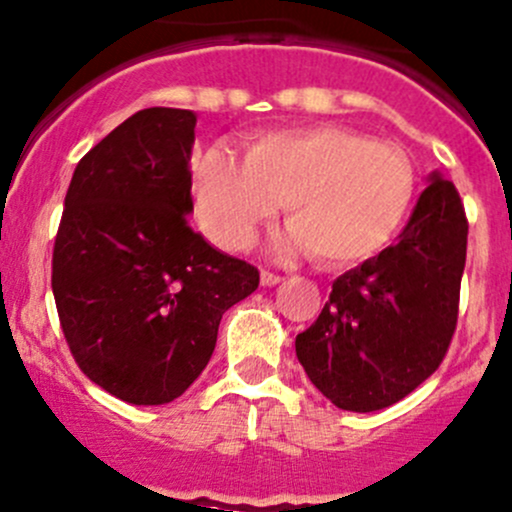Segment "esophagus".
<instances>
[{
	"mask_svg": "<svg viewBox=\"0 0 512 512\" xmlns=\"http://www.w3.org/2000/svg\"><path fill=\"white\" fill-rule=\"evenodd\" d=\"M260 282H262V286H277L279 282H282V277H279V274H274V272H267V269H262Z\"/></svg>",
	"mask_w": 512,
	"mask_h": 512,
	"instance_id": "esophagus-1",
	"label": "esophagus"
}]
</instances>
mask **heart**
I'll list each match as a JSON object with an SVG mask.
<instances>
[{
  "label": "heart",
  "instance_id": "heart-1",
  "mask_svg": "<svg viewBox=\"0 0 512 512\" xmlns=\"http://www.w3.org/2000/svg\"><path fill=\"white\" fill-rule=\"evenodd\" d=\"M415 170L386 143L340 126L257 133L245 155L209 148L194 170L196 218L223 250H245L284 204L289 245L325 265L367 262L401 233Z\"/></svg>",
  "mask_w": 512,
  "mask_h": 512
}]
</instances>
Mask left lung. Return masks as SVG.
<instances>
[{
  "label": "left lung",
  "instance_id": "8db88e82",
  "mask_svg": "<svg viewBox=\"0 0 512 512\" xmlns=\"http://www.w3.org/2000/svg\"><path fill=\"white\" fill-rule=\"evenodd\" d=\"M466 233L457 189L432 172L396 243L335 279L316 323L296 335V357L325 398L381 411L440 367L457 328Z\"/></svg>",
  "mask_w": 512,
  "mask_h": 512
}]
</instances>
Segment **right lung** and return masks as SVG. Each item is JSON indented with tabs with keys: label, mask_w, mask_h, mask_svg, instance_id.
Listing matches in <instances>:
<instances>
[{
	"label": "right lung",
	"mask_w": 512,
	"mask_h": 512,
	"mask_svg": "<svg viewBox=\"0 0 512 512\" xmlns=\"http://www.w3.org/2000/svg\"><path fill=\"white\" fill-rule=\"evenodd\" d=\"M196 114L136 111L77 162L53 250L72 357L133 406H162L204 372L223 313L260 272L189 228Z\"/></svg>",
	"instance_id": "right-lung-1"
}]
</instances>
